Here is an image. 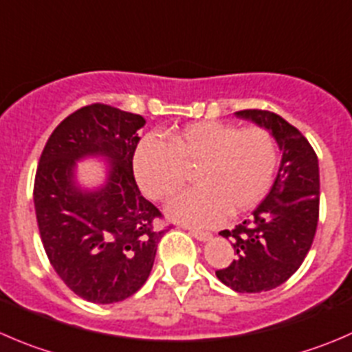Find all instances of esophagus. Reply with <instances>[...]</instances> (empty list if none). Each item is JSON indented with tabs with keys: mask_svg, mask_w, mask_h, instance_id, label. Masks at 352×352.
Segmentation results:
<instances>
[{
	"mask_svg": "<svg viewBox=\"0 0 352 352\" xmlns=\"http://www.w3.org/2000/svg\"><path fill=\"white\" fill-rule=\"evenodd\" d=\"M189 234L192 235V237H196L197 241H201V242H206V241H210L211 237H213L210 232H203V230H189Z\"/></svg>",
	"mask_w": 352,
	"mask_h": 352,
	"instance_id": "34e87169",
	"label": "esophagus"
}]
</instances>
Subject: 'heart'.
<instances>
[{"mask_svg": "<svg viewBox=\"0 0 352 352\" xmlns=\"http://www.w3.org/2000/svg\"><path fill=\"white\" fill-rule=\"evenodd\" d=\"M132 165L139 187L153 201L170 199L192 170L196 187L177 196L166 213L180 223L208 227L263 199L277 166V146L261 127L203 120L172 132L166 142L144 138Z\"/></svg>", "mask_w": 352, "mask_h": 352, "instance_id": "1", "label": "heart"}]
</instances>
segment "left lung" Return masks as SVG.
<instances>
[{
  "label": "left lung",
  "instance_id": "8db88e82",
  "mask_svg": "<svg viewBox=\"0 0 352 352\" xmlns=\"http://www.w3.org/2000/svg\"><path fill=\"white\" fill-rule=\"evenodd\" d=\"M235 115L267 129L280 148L282 162L252 217L234 230L220 232L232 239L237 258L217 270V277L235 292H265L291 278L311 248L320 211L318 158L308 139L280 115L265 110Z\"/></svg>",
  "mask_w": 352,
  "mask_h": 352
}]
</instances>
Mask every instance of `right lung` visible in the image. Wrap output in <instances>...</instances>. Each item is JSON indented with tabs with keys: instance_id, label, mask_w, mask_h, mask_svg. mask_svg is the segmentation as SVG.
<instances>
[{
	"instance_id": "1",
	"label": "right lung",
	"mask_w": 352,
	"mask_h": 352,
	"mask_svg": "<svg viewBox=\"0 0 352 352\" xmlns=\"http://www.w3.org/2000/svg\"><path fill=\"white\" fill-rule=\"evenodd\" d=\"M141 115L89 104L68 115L41 155L34 206L41 241L54 272L78 298L124 301L148 280L163 232L158 208L141 196L132 170ZM107 160V180L82 190L76 162Z\"/></svg>"
}]
</instances>
